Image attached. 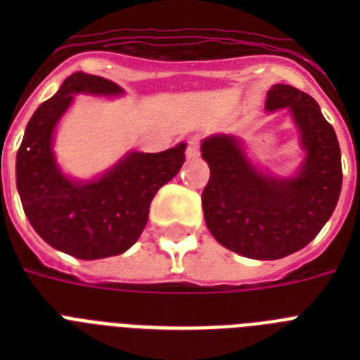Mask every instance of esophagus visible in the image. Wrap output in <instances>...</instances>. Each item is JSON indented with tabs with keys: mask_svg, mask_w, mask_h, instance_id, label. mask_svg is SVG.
<instances>
[{
	"mask_svg": "<svg viewBox=\"0 0 360 360\" xmlns=\"http://www.w3.org/2000/svg\"><path fill=\"white\" fill-rule=\"evenodd\" d=\"M200 143H202V138L200 136H192L188 140V146H186V157L196 158L200 157Z\"/></svg>",
	"mask_w": 360,
	"mask_h": 360,
	"instance_id": "1",
	"label": "esophagus"
}]
</instances>
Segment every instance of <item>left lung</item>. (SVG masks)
I'll return each mask as SVG.
<instances>
[{
    "instance_id": "obj_1",
    "label": "left lung",
    "mask_w": 360,
    "mask_h": 360,
    "mask_svg": "<svg viewBox=\"0 0 360 360\" xmlns=\"http://www.w3.org/2000/svg\"><path fill=\"white\" fill-rule=\"evenodd\" d=\"M269 112L288 108L307 151L291 179L257 172L233 136H211L202 157L211 177L202 192L205 224L220 245L252 259H280L318 236L342 188L340 146L319 104L297 87L269 89Z\"/></svg>"
}]
</instances>
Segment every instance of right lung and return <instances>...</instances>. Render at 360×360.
Segmentation results:
<instances>
[{
    "label": "right lung",
    "mask_w": 360,
    "mask_h": 360,
    "mask_svg": "<svg viewBox=\"0 0 360 360\" xmlns=\"http://www.w3.org/2000/svg\"><path fill=\"white\" fill-rule=\"evenodd\" d=\"M78 93L121 95L117 84L75 72L42 103L16 153V186L33 230L48 245L80 259L123 254L147 224L158 188L185 162V143L162 153H129L103 177L76 183L61 174L52 151L53 129Z\"/></svg>",
    "instance_id": "add662e5"
}]
</instances>
